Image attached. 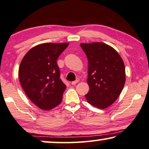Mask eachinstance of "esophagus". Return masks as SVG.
Instances as JSON below:
<instances>
[{"mask_svg": "<svg viewBox=\"0 0 149 149\" xmlns=\"http://www.w3.org/2000/svg\"><path fill=\"white\" fill-rule=\"evenodd\" d=\"M79 81V79H77V80H76V81H72V82H71V84H72V85H74V84H76Z\"/></svg>", "mask_w": 149, "mask_h": 149, "instance_id": "34e87169", "label": "esophagus"}]
</instances>
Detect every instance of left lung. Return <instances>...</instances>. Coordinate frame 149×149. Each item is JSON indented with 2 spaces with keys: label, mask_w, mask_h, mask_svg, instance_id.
Returning a JSON list of instances; mask_svg holds the SVG:
<instances>
[{
  "label": "left lung",
  "mask_w": 149,
  "mask_h": 149,
  "mask_svg": "<svg viewBox=\"0 0 149 149\" xmlns=\"http://www.w3.org/2000/svg\"><path fill=\"white\" fill-rule=\"evenodd\" d=\"M88 61L85 95L89 104L98 109L111 106L119 97L126 77L125 64L115 49L103 42L81 43Z\"/></svg>",
  "instance_id": "1"
}]
</instances>
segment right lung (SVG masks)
<instances>
[{"label":"right lung","instance_id":"obj_1","mask_svg":"<svg viewBox=\"0 0 149 149\" xmlns=\"http://www.w3.org/2000/svg\"><path fill=\"white\" fill-rule=\"evenodd\" d=\"M68 46V42L36 45L20 64V84L29 99L40 109L51 110L63 100L67 86L60 79L56 61Z\"/></svg>","mask_w":149,"mask_h":149}]
</instances>
